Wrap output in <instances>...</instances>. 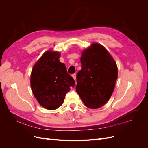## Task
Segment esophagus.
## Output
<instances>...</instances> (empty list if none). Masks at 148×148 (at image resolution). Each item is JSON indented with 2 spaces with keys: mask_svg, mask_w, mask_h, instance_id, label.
Instances as JSON below:
<instances>
[{
  "mask_svg": "<svg viewBox=\"0 0 148 148\" xmlns=\"http://www.w3.org/2000/svg\"><path fill=\"white\" fill-rule=\"evenodd\" d=\"M72 77H73V78L75 79V81H76V76H77V75H76V73H74V74H73L72 75Z\"/></svg>",
  "mask_w": 148,
  "mask_h": 148,
  "instance_id": "obj_1",
  "label": "esophagus"
}]
</instances>
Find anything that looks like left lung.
<instances>
[{
    "label": "left lung",
    "mask_w": 148,
    "mask_h": 148,
    "mask_svg": "<svg viewBox=\"0 0 148 148\" xmlns=\"http://www.w3.org/2000/svg\"><path fill=\"white\" fill-rule=\"evenodd\" d=\"M80 60L82 69L77 75L76 91L88 108H99L112 95L118 76L117 64L99 43L84 49Z\"/></svg>",
    "instance_id": "8db88e82"
}]
</instances>
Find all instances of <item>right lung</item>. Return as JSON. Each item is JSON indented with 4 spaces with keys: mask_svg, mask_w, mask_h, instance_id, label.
Wrapping results in <instances>:
<instances>
[{
    "mask_svg": "<svg viewBox=\"0 0 148 148\" xmlns=\"http://www.w3.org/2000/svg\"><path fill=\"white\" fill-rule=\"evenodd\" d=\"M60 53L47 51L34 65L30 82L39 104L48 110L59 108L64 103L75 80L67 73L64 64L59 60Z\"/></svg>",
    "mask_w": 148,
    "mask_h": 148,
    "instance_id": "1",
    "label": "right lung"
}]
</instances>
